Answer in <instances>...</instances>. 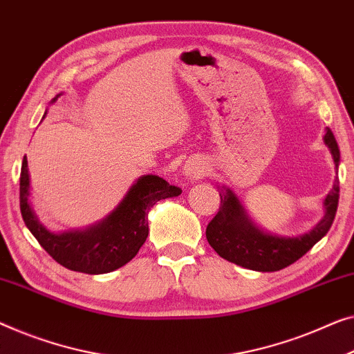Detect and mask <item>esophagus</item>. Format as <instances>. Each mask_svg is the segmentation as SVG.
Masks as SVG:
<instances>
[{
	"label": "esophagus",
	"instance_id": "34e87169",
	"mask_svg": "<svg viewBox=\"0 0 354 354\" xmlns=\"http://www.w3.org/2000/svg\"><path fill=\"white\" fill-rule=\"evenodd\" d=\"M204 172H206V169H204L203 161L199 160H188L185 162V166H183V174H185L188 178H193V180L194 178L203 177Z\"/></svg>",
	"mask_w": 354,
	"mask_h": 354
}]
</instances>
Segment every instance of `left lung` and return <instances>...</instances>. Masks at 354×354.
I'll return each mask as SVG.
<instances>
[{"label":"left lung","mask_w":354,"mask_h":354,"mask_svg":"<svg viewBox=\"0 0 354 354\" xmlns=\"http://www.w3.org/2000/svg\"><path fill=\"white\" fill-rule=\"evenodd\" d=\"M324 143L329 147L334 158L335 169L339 171L340 150L329 127H326ZM339 178L335 177L334 187L324 199V217L313 230L300 236H276L265 233L248 217L230 188L220 192V207L206 228V238L211 248L220 257L236 263L243 268L255 271H279L297 262L308 252L317 241L326 236L335 218L339 206Z\"/></svg>","instance_id":"8db88e82"}]
</instances>
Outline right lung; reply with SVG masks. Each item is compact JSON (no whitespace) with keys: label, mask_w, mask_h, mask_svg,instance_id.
Listing matches in <instances>:
<instances>
[{"label":"right lung","mask_w":354,"mask_h":354,"mask_svg":"<svg viewBox=\"0 0 354 354\" xmlns=\"http://www.w3.org/2000/svg\"><path fill=\"white\" fill-rule=\"evenodd\" d=\"M180 193V188L169 185L165 178L148 174L137 178L122 201L102 222L86 230L53 233L38 222L30 206L27 156H24L20 169V212L27 228L55 262L88 274L110 273L131 262L148 236L147 215L150 209L161 199Z\"/></svg>","instance_id":"right-lung-1"}]
</instances>
